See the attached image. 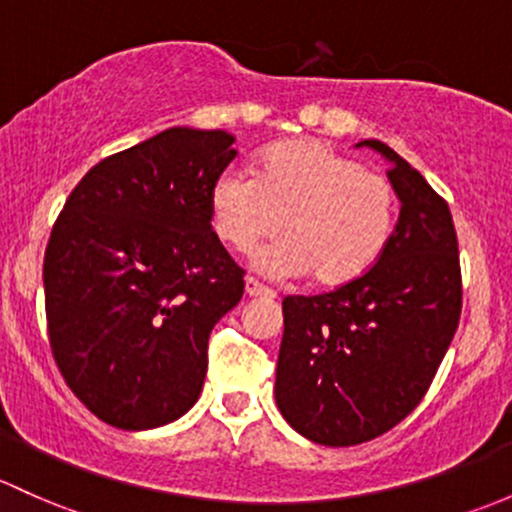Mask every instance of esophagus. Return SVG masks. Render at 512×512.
<instances>
[{"label": "esophagus", "mask_w": 512, "mask_h": 512, "mask_svg": "<svg viewBox=\"0 0 512 512\" xmlns=\"http://www.w3.org/2000/svg\"><path fill=\"white\" fill-rule=\"evenodd\" d=\"M245 294H247V297H267V299L274 297L272 289L265 287V284L257 282L255 277H247L245 279Z\"/></svg>", "instance_id": "obj_1"}]
</instances>
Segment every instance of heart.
Masks as SVG:
<instances>
[{
    "mask_svg": "<svg viewBox=\"0 0 512 512\" xmlns=\"http://www.w3.org/2000/svg\"><path fill=\"white\" fill-rule=\"evenodd\" d=\"M213 233L247 252L282 230L287 240L257 252L272 277L309 274L321 287H343L378 265L395 235L397 196L385 174L365 169L319 139L267 147L255 176L228 169L208 196Z\"/></svg>",
    "mask_w": 512,
    "mask_h": 512,
    "instance_id": "b5f03b06",
    "label": "heart"
}]
</instances>
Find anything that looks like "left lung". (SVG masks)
Listing matches in <instances>:
<instances>
[{
	"mask_svg": "<svg viewBox=\"0 0 512 512\" xmlns=\"http://www.w3.org/2000/svg\"><path fill=\"white\" fill-rule=\"evenodd\" d=\"M400 198L390 245L368 274L333 292L282 301L274 397L301 437L355 446L390 432L422 402L461 316V265L444 198L395 149Z\"/></svg>",
	"mask_w": 512,
	"mask_h": 512,
	"instance_id": "left-lung-1",
	"label": "left lung"
}]
</instances>
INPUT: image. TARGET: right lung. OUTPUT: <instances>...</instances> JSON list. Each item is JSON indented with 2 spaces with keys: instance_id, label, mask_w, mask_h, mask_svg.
I'll use <instances>...</instances> for the list:
<instances>
[{
  "instance_id": "1",
  "label": "right lung",
  "mask_w": 512,
  "mask_h": 512,
  "mask_svg": "<svg viewBox=\"0 0 512 512\" xmlns=\"http://www.w3.org/2000/svg\"><path fill=\"white\" fill-rule=\"evenodd\" d=\"M223 129L171 127L98 161L73 188L43 257L53 360L117 429H154L198 400L208 336L245 272L213 233L208 196L235 159Z\"/></svg>"
}]
</instances>
